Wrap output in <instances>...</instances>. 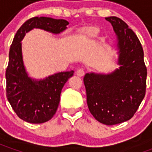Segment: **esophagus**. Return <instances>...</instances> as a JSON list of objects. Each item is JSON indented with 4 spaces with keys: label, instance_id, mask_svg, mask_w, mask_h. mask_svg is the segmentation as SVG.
Wrapping results in <instances>:
<instances>
[{
    "label": "esophagus",
    "instance_id": "esophagus-1",
    "mask_svg": "<svg viewBox=\"0 0 152 152\" xmlns=\"http://www.w3.org/2000/svg\"><path fill=\"white\" fill-rule=\"evenodd\" d=\"M85 74H86V72H85V70L83 69V68H80V69L76 71V75L78 76H85Z\"/></svg>",
    "mask_w": 152,
    "mask_h": 152
}]
</instances>
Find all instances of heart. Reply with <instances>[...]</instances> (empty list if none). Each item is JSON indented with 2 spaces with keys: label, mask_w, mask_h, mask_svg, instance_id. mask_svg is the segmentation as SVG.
<instances>
[{
  "label": "heart",
  "mask_w": 152,
  "mask_h": 152,
  "mask_svg": "<svg viewBox=\"0 0 152 152\" xmlns=\"http://www.w3.org/2000/svg\"><path fill=\"white\" fill-rule=\"evenodd\" d=\"M99 32V28L95 26H89L83 28L80 31V37L83 39H89V38L96 37Z\"/></svg>",
  "instance_id": "heart-1"
}]
</instances>
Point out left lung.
<instances>
[{"mask_svg":"<svg viewBox=\"0 0 152 152\" xmlns=\"http://www.w3.org/2000/svg\"><path fill=\"white\" fill-rule=\"evenodd\" d=\"M106 20L118 36L121 67L109 75L87 73L84 84L89 112L100 123L114 125L137 112L146 94L147 71L143 49L133 30L117 17Z\"/></svg>","mask_w":152,"mask_h":152,"instance_id":"left-lung-1","label":"left lung"}]
</instances>
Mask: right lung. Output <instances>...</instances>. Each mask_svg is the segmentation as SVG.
<instances>
[{
  "mask_svg": "<svg viewBox=\"0 0 152 152\" xmlns=\"http://www.w3.org/2000/svg\"><path fill=\"white\" fill-rule=\"evenodd\" d=\"M68 24L64 19L34 17L25 22L15 34L5 72L6 97L13 110L23 121L32 124L50 121L56 113L63 86L74 72L57 73L40 81L31 80L23 66L21 40L32 28H41L56 34L65 30Z\"/></svg>",
  "mask_w": 152,
  "mask_h": 152,
  "instance_id": "right-lung-1",
  "label": "right lung"
}]
</instances>
